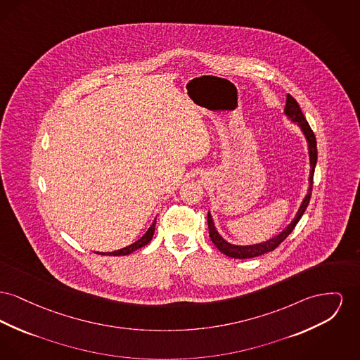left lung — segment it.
I'll return each instance as SVG.
<instances>
[{
    "mask_svg": "<svg viewBox=\"0 0 360 360\" xmlns=\"http://www.w3.org/2000/svg\"><path fill=\"white\" fill-rule=\"evenodd\" d=\"M284 112L285 115L292 121L296 122L303 134L306 136V140L309 143V156H310V188L309 191L299 208V211L296 213L295 219L291 221V224H288V227L285 230H283L278 235H276L275 238L266 240V242H262V243H258V245H250V246H236V245H231L229 243L227 240H224L219 233L216 231V227L213 224V220H212L211 213L208 212V229H210V238H211L213 245L226 255L231 257V258H239V259H243V258H253V257H258V255H262V254L269 253L272 250H275L276 248L290 235V233L294 231L297 221L300 220V217L303 216V213L306 211L309 202H310V197H311V191H313V176H314V169H316V165H317V141H316V136H314V131L311 130V127L309 125V122L306 121L300 107L297 105L295 99L288 94L287 95V103H285V108H284Z\"/></svg>",
    "mask_w": 360,
    "mask_h": 360,
    "instance_id": "left-lung-1",
    "label": "left lung"
}]
</instances>
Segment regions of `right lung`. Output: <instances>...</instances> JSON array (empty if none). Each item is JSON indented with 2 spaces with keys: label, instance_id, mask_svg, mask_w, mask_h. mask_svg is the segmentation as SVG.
<instances>
[{
  "label": "right lung",
  "instance_id": "add662e5",
  "mask_svg": "<svg viewBox=\"0 0 360 360\" xmlns=\"http://www.w3.org/2000/svg\"><path fill=\"white\" fill-rule=\"evenodd\" d=\"M155 226H156V219L153 220V223H152V226L149 227L148 231L144 233L137 242L129 245V246L121 249V250L110 252V253H107V255H127V254L133 253L134 250H137V249H140V248L148 245L149 242H150V239H152V236H153V233H155Z\"/></svg>",
  "mask_w": 360,
  "mask_h": 360
}]
</instances>
